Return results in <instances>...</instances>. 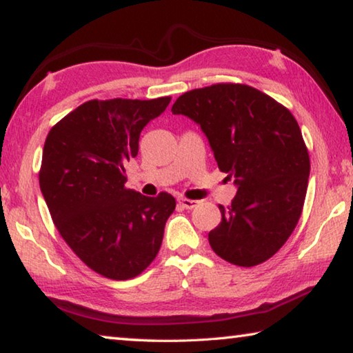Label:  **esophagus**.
I'll return each mask as SVG.
<instances>
[{
  "label": "esophagus",
  "mask_w": 353,
  "mask_h": 353,
  "mask_svg": "<svg viewBox=\"0 0 353 353\" xmlns=\"http://www.w3.org/2000/svg\"><path fill=\"white\" fill-rule=\"evenodd\" d=\"M179 204H181L183 208H187V210H191V208H194L196 205H198V201H193L188 198H179Z\"/></svg>",
  "instance_id": "esophagus-1"
}]
</instances>
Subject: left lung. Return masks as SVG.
<instances>
[{
  "instance_id": "1",
  "label": "left lung",
  "mask_w": 353,
  "mask_h": 353,
  "mask_svg": "<svg viewBox=\"0 0 353 353\" xmlns=\"http://www.w3.org/2000/svg\"><path fill=\"white\" fill-rule=\"evenodd\" d=\"M171 112L199 124L218 168L238 187L208 234L214 254L243 268L271 259L296 229L308 187V149L296 118L246 83L194 88Z\"/></svg>"
}]
</instances>
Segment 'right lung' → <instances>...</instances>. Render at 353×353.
<instances>
[{
	"label": "right lung",
	"mask_w": 353,
	"mask_h": 353,
	"mask_svg": "<svg viewBox=\"0 0 353 353\" xmlns=\"http://www.w3.org/2000/svg\"><path fill=\"white\" fill-rule=\"evenodd\" d=\"M171 97L92 99L51 128L39 172L59 234L94 272L128 280L151 265L176 199L126 188V163L139 154L143 128Z\"/></svg>",
	"instance_id": "right-lung-1"
}]
</instances>
